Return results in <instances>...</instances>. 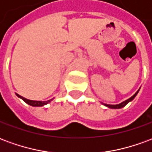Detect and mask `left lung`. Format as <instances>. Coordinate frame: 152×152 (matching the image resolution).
I'll use <instances>...</instances> for the list:
<instances>
[{
	"mask_svg": "<svg viewBox=\"0 0 152 152\" xmlns=\"http://www.w3.org/2000/svg\"><path fill=\"white\" fill-rule=\"evenodd\" d=\"M138 91H139V89L137 90V92L134 94V95L132 96L131 98H129V99H127V100H125V101H124V102H122L121 103H119V104H116V105H110V104H104V103H102L103 105L106 106V107H109V108H112V109H120V108H122V107H124V106L126 105L127 103H129V102H131L133 99L136 97V95L137 94V93H138Z\"/></svg>",
	"mask_w": 152,
	"mask_h": 152,
	"instance_id": "8db88e82",
	"label": "left lung"
}]
</instances>
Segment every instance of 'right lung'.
<instances>
[{"label":"right lung","instance_id":"add662e5","mask_svg":"<svg viewBox=\"0 0 152 152\" xmlns=\"http://www.w3.org/2000/svg\"><path fill=\"white\" fill-rule=\"evenodd\" d=\"M16 95L18 96V98H20V99H23L26 103H28V105L32 106V107H42V106L48 104L49 102H50L53 100V99H50V100H48V101H33V100H29V99H25L23 96H20L19 94H16Z\"/></svg>","mask_w":152,"mask_h":152}]
</instances>
